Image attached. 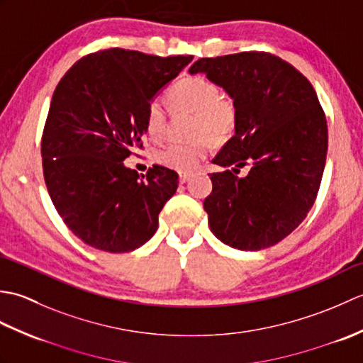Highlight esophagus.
<instances>
[{
    "instance_id": "esophagus-1",
    "label": "esophagus",
    "mask_w": 363,
    "mask_h": 363,
    "mask_svg": "<svg viewBox=\"0 0 363 363\" xmlns=\"http://www.w3.org/2000/svg\"><path fill=\"white\" fill-rule=\"evenodd\" d=\"M190 177H191V173H179V182L186 184Z\"/></svg>"
}]
</instances>
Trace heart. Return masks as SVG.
I'll return each instance as SVG.
<instances>
[{
	"mask_svg": "<svg viewBox=\"0 0 363 363\" xmlns=\"http://www.w3.org/2000/svg\"><path fill=\"white\" fill-rule=\"evenodd\" d=\"M167 101L173 112L195 113L194 142H173L160 148L156 160L160 165L190 173L211 152L212 140L226 142L237 126V107L230 98L223 96L220 86L204 76H186L169 89ZM146 134L152 142L164 140L167 135V113L159 103H151L145 115Z\"/></svg>",
	"mask_w": 363,
	"mask_h": 363,
	"instance_id": "1",
	"label": "heart"
}]
</instances>
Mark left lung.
Here are the masks:
<instances>
[{"label": "left lung", "mask_w": 363, "mask_h": 363, "mask_svg": "<svg viewBox=\"0 0 363 363\" xmlns=\"http://www.w3.org/2000/svg\"><path fill=\"white\" fill-rule=\"evenodd\" d=\"M225 89L237 107L235 135L212 160L204 199L213 235L259 251L293 233L318 195L328 152V123L312 84L274 54L245 51L203 57L189 68ZM250 164L245 178L236 176Z\"/></svg>", "instance_id": "1"}]
</instances>
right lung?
<instances>
[{
    "label": "right lung",
    "mask_w": 363,
    "mask_h": 363,
    "mask_svg": "<svg viewBox=\"0 0 363 363\" xmlns=\"http://www.w3.org/2000/svg\"><path fill=\"white\" fill-rule=\"evenodd\" d=\"M191 59L101 50L59 81L42 135L43 176L60 218L89 246L129 252L157 230L179 176L152 165L140 177L123 160L143 148L154 95Z\"/></svg>",
    "instance_id": "obj_1"
}]
</instances>
